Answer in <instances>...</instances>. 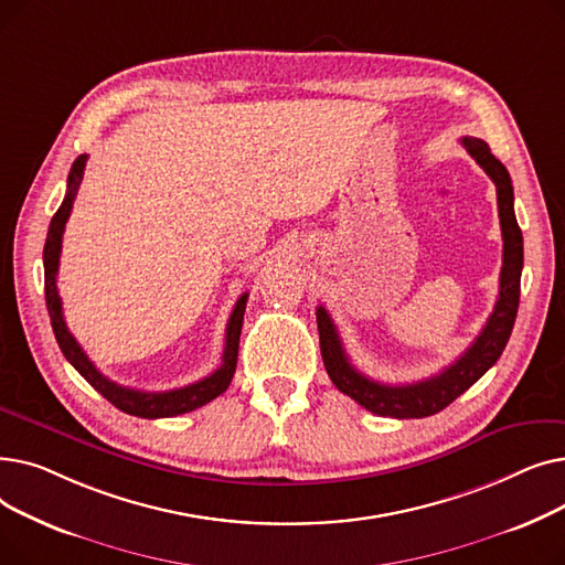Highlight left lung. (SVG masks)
Masks as SVG:
<instances>
[{"instance_id":"obj_1","label":"left lung","mask_w":565,"mask_h":565,"mask_svg":"<svg viewBox=\"0 0 565 565\" xmlns=\"http://www.w3.org/2000/svg\"><path fill=\"white\" fill-rule=\"evenodd\" d=\"M460 143L467 153L479 162V167L492 178L497 188L499 224L503 237V265L499 275V298L494 311L490 313L486 328L473 339V343L460 354V358L439 371L437 375L412 382V384H382L354 369L343 350L337 324L324 307H318V334L324 369H328L334 387L358 401L380 417L392 419H424L451 405L460 394H465L494 362L501 358L503 348L513 332L518 305H520V277H522V231L513 211V183L511 175L492 153L490 146L477 137H462Z\"/></svg>"}]
</instances>
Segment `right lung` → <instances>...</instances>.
<instances>
[{
	"mask_svg": "<svg viewBox=\"0 0 565 565\" xmlns=\"http://www.w3.org/2000/svg\"><path fill=\"white\" fill-rule=\"evenodd\" d=\"M84 167H86V156H79L68 173V190L66 196L58 205V211L54 213L50 228H47V241L43 249V267H45V302H47V313L52 330L56 337L58 348H62L64 358L75 366V371L92 384V387L103 394L114 407H118L126 414H132V417L141 419H162V417H178V414L192 412L205 403H211L220 394H224L231 384V377L235 373L237 364V345H241V332H243V318H245V307H247V292L237 298L233 313L226 324V343H224V354H222V366L211 373L207 377L188 384V387L181 390H171V392H139L130 387H121V384L111 382L105 377L94 362L86 358V352L82 345L75 341V337L68 332L64 311H62V298H58V288H56V273H58V256H62V237L66 222L73 211V201L77 194V188L84 178Z\"/></svg>",
	"mask_w": 565,
	"mask_h": 565,
	"instance_id": "add662e5",
	"label": "right lung"
}]
</instances>
